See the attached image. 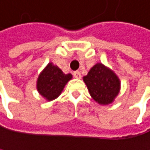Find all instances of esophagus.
Returning a JSON list of instances; mask_svg holds the SVG:
<instances>
[{"label":"esophagus","instance_id":"34e87169","mask_svg":"<svg viewBox=\"0 0 150 150\" xmlns=\"http://www.w3.org/2000/svg\"><path fill=\"white\" fill-rule=\"evenodd\" d=\"M73 76L74 78H77V79H80L81 78V73L79 71H74L73 73Z\"/></svg>","mask_w":150,"mask_h":150}]
</instances>
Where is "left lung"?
I'll list each match as a JSON object with an SVG mask.
<instances>
[{
	"label": "left lung",
	"instance_id": "left-lung-1",
	"mask_svg": "<svg viewBox=\"0 0 150 150\" xmlns=\"http://www.w3.org/2000/svg\"><path fill=\"white\" fill-rule=\"evenodd\" d=\"M83 81L92 99L101 105L113 102L120 90V81L115 74L101 63L93 66Z\"/></svg>",
	"mask_w": 150,
	"mask_h": 150
}]
</instances>
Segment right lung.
I'll return each mask as SVG.
<instances>
[{"instance_id": "add662e5", "label": "right lung", "mask_w": 150, "mask_h": 150, "mask_svg": "<svg viewBox=\"0 0 150 150\" xmlns=\"http://www.w3.org/2000/svg\"><path fill=\"white\" fill-rule=\"evenodd\" d=\"M71 78V74H65L58 67L49 63L38 77L37 90L46 100H52L59 97Z\"/></svg>"}]
</instances>
